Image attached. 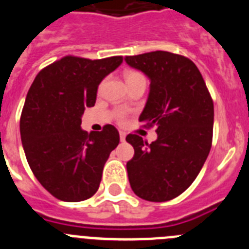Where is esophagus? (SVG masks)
<instances>
[{"label": "esophagus", "instance_id": "1", "mask_svg": "<svg viewBox=\"0 0 249 249\" xmlns=\"http://www.w3.org/2000/svg\"><path fill=\"white\" fill-rule=\"evenodd\" d=\"M120 138H121V142H124V141H126V133L121 131L120 132Z\"/></svg>", "mask_w": 249, "mask_h": 249}]
</instances>
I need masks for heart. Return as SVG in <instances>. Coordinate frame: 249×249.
<instances>
[{
  "label": "heart",
  "instance_id": "b5f03b06",
  "mask_svg": "<svg viewBox=\"0 0 249 249\" xmlns=\"http://www.w3.org/2000/svg\"><path fill=\"white\" fill-rule=\"evenodd\" d=\"M124 80H126L127 83H131L136 82V81L146 80V78H144V76L141 73V72L135 71V70H128V71L124 72ZM118 120H124V113H123V112H120V113H118Z\"/></svg>",
  "mask_w": 249,
  "mask_h": 249
}]
</instances>
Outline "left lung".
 <instances>
[{
    "label": "left lung",
    "mask_w": 249,
    "mask_h": 249,
    "mask_svg": "<svg viewBox=\"0 0 249 249\" xmlns=\"http://www.w3.org/2000/svg\"><path fill=\"white\" fill-rule=\"evenodd\" d=\"M151 80L143 127L156 126L152 143L138 135L126 141L135 148L127 162L132 191L142 199L166 202L193 183L212 146L214 108L197 66L187 57L155 51L124 58Z\"/></svg>",
    "instance_id": "left-lung-1"
}]
</instances>
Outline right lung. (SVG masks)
Listing matches in <instances>:
<instances>
[{"label": "right lung", "instance_id": "add662e5", "mask_svg": "<svg viewBox=\"0 0 249 249\" xmlns=\"http://www.w3.org/2000/svg\"><path fill=\"white\" fill-rule=\"evenodd\" d=\"M122 61L65 56L41 70L28 89L19 120L22 144L37 181L57 199L80 202L97 192L120 133L112 124L89 133L81 117L96 103L101 81Z\"/></svg>", "mask_w": 249, "mask_h": 249}]
</instances>
